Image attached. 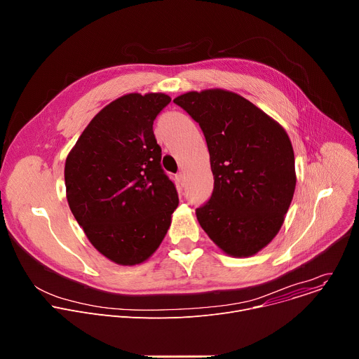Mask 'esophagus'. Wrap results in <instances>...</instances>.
<instances>
[{
	"instance_id": "34e87169",
	"label": "esophagus",
	"mask_w": 359,
	"mask_h": 359,
	"mask_svg": "<svg viewBox=\"0 0 359 359\" xmlns=\"http://www.w3.org/2000/svg\"><path fill=\"white\" fill-rule=\"evenodd\" d=\"M176 177H177L179 183H180V184H183V182H184V173H182V172H180V173H177V176H176Z\"/></svg>"
}]
</instances>
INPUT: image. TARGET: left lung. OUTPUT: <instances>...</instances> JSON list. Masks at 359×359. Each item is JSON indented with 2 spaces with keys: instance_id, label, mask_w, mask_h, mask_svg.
I'll list each match as a JSON object with an SVG mask.
<instances>
[{
  "instance_id": "1",
  "label": "left lung",
  "mask_w": 359,
  "mask_h": 359,
  "mask_svg": "<svg viewBox=\"0 0 359 359\" xmlns=\"http://www.w3.org/2000/svg\"><path fill=\"white\" fill-rule=\"evenodd\" d=\"M201 128L215 189L196 210L201 229L231 257H251L280 231L297 175L285 129L241 95L213 88L173 99Z\"/></svg>"
}]
</instances>
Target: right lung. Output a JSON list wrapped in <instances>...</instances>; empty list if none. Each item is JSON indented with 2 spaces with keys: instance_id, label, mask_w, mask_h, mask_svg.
I'll return each instance as SVG.
<instances>
[{
  "instance_id": "add662e5",
  "label": "right lung",
  "mask_w": 359,
  "mask_h": 359,
  "mask_svg": "<svg viewBox=\"0 0 359 359\" xmlns=\"http://www.w3.org/2000/svg\"><path fill=\"white\" fill-rule=\"evenodd\" d=\"M170 100L162 92L115 99L93 116L67 156L69 209L90 244L119 266L151 257L179 206L153 135V121Z\"/></svg>"
}]
</instances>
